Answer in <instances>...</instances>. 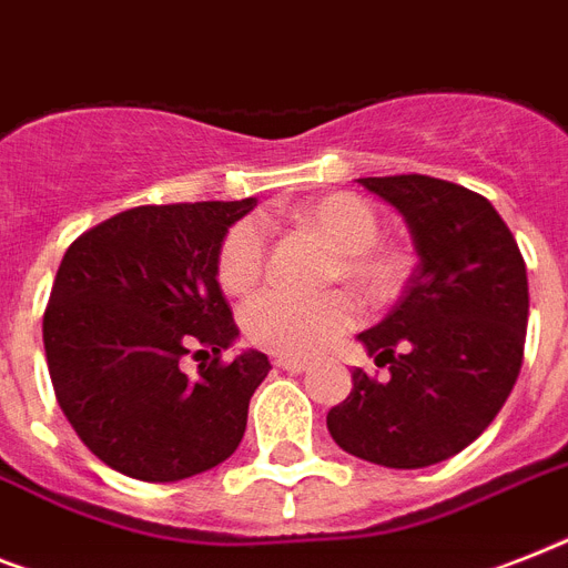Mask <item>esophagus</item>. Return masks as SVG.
I'll return each mask as SVG.
<instances>
[{
	"label": "esophagus",
	"mask_w": 568,
	"mask_h": 568,
	"mask_svg": "<svg viewBox=\"0 0 568 568\" xmlns=\"http://www.w3.org/2000/svg\"><path fill=\"white\" fill-rule=\"evenodd\" d=\"M276 367H280V371H288V373H303L308 367V362L306 358H276Z\"/></svg>",
	"instance_id": "obj_1"
}]
</instances>
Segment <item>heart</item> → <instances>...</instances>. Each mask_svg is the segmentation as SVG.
<instances>
[{
    "mask_svg": "<svg viewBox=\"0 0 568 568\" xmlns=\"http://www.w3.org/2000/svg\"><path fill=\"white\" fill-rule=\"evenodd\" d=\"M292 221L312 230L335 251L329 280L347 283L367 303H388L403 292L412 260L399 244L379 242L382 221L364 197L353 192H329L297 204ZM268 260V236L260 221L242 219L224 233L215 274L224 292L247 294L260 283ZM356 324V303L344 292L292 294L262 292L244 306V335L256 347L285 358H308L338 341Z\"/></svg>",
    "mask_w": 568,
    "mask_h": 568,
    "instance_id": "1",
    "label": "heart"
}]
</instances>
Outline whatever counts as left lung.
Here are the masks:
<instances>
[{"label":"left lung","mask_w":568,"mask_h":568,"mask_svg":"<svg viewBox=\"0 0 568 568\" xmlns=\"http://www.w3.org/2000/svg\"><path fill=\"white\" fill-rule=\"evenodd\" d=\"M403 212L419 265L379 326L362 332L376 367L326 414L332 440L394 469L432 467L467 449L510 396L523 367L528 274L487 197L428 178H358Z\"/></svg>","instance_id":"8db88e82"}]
</instances>
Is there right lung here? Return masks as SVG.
Masks as SVG:
<instances>
[{"mask_svg": "<svg viewBox=\"0 0 568 568\" xmlns=\"http://www.w3.org/2000/svg\"><path fill=\"white\" fill-rule=\"evenodd\" d=\"M244 201L124 210L69 244L43 315L60 412L108 467L140 481H180L242 444L265 353L224 362L239 335L215 262ZM186 355L204 357L195 374Z\"/></svg>", "mask_w": 568, "mask_h": 568, "instance_id": "1", "label": "right lung"}]
</instances>
